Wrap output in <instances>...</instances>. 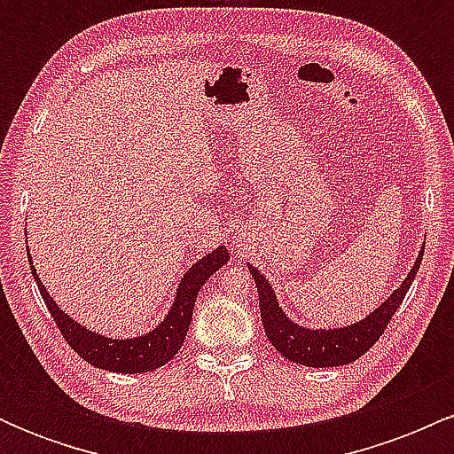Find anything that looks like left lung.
<instances>
[{
	"label": "left lung",
	"mask_w": 454,
	"mask_h": 454,
	"mask_svg": "<svg viewBox=\"0 0 454 454\" xmlns=\"http://www.w3.org/2000/svg\"><path fill=\"white\" fill-rule=\"evenodd\" d=\"M423 252L425 247H420L419 258H416L414 267L410 269L408 278L401 281L399 288L382 305L376 307L369 316H364L363 320L341 328H307L303 325H296L279 307V301L269 279L254 264H247L249 273L256 281L260 317H262L269 341L273 343V348L281 356L296 364H305V367H340V364L356 361L380 340L384 328L388 326L390 317L395 316L401 301L405 299L411 281L419 273Z\"/></svg>",
	"instance_id": "1"
}]
</instances>
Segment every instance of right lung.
Wrapping results in <instances>:
<instances>
[{"label":"right lung","instance_id":"right-lung-1","mask_svg":"<svg viewBox=\"0 0 454 454\" xmlns=\"http://www.w3.org/2000/svg\"><path fill=\"white\" fill-rule=\"evenodd\" d=\"M228 260H231V254H228V249L223 247V245H220V247L213 249L211 254H207V256H202L198 262L192 264V267L185 270L184 278H181L179 286H176L175 301L173 305H170L168 314L164 316V320H161L155 328H151L149 333H145V335L129 337V340H117V337H106L102 335V333L90 331V328L82 326L81 322H76L74 317L67 316L66 311L55 303L53 296L49 294V290L43 286V281H40L38 273H35L34 269V262H31V256L29 264L51 316H53L57 326H59L61 335L66 337L67 346H70L78 356L85 358V361L93 364V367L104 369V372L147 373L168 363L170 358L181 350L187 335V328H190L192 314H194L196 296L200 293L202 284H205L215 270H220Z\"/></svg>","mask_w":454,"mask_h":454}]
</instances>
